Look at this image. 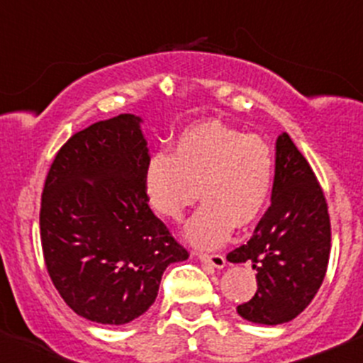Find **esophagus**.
I'll return each mask as SVG.
<instances>
[{
  "label": "esophagus",
  "mask_w": 363,
  "mask_h": 363,
  "mask_svg": "<svg viewBox=\"0 0 363 363\" xmlns=\"http://www.w3.org/2000/svg\"><path fill=\"white\" fill-rule=\"evenodd\" d=\"M199 258L200 262L208 263V265H212L214 269H223V267L226 265V259L223 255H205V252H199Z\"/></svg>",
  "instance_id": "esophagus-1"
}]
</instances>
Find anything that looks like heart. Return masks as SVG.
Listing matches in <instances>:
<instances>
[{"instance_id": "obj_1", "label": "heart", "mask_w": 363, "mask_h": 363, "mask_svg": "<svg viewBox=\"0 0 363 363\" xmlns=\"http://www.w3.org/2000/svg\"><path fill=\"white\" fill-rule=\"evenodd\" d=\"M274 155L262 137L219 123L182 131L172 155L156 152L144 168V193L156 214L181 221L200 199L203 207L186 228L196 247H216L233 225L247 226L269 202Z\"/></svg>"}]
</instances>
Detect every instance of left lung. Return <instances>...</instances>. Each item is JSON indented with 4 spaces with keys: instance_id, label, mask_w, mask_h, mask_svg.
<instances>
[{
    "instance_id": "left-lung-1",
    "label": "left lung",
    "mask_w": 363,
    "mask_h": 363,
    "mask_svg": "<svg viewBox=\"0 0 363 363\" xmlns=\"http://www.w3.org/2000/svg\"><path fill=\"white\" fill-rule=\"evenodd\" d=\"M330 256V218L313 168L288 133L276 140V174L269 211L247 244L228 252L251 262L258 290L237 307L244 320L281 325L298 316L323 283Z\"/></svg>"
}]
</instances>
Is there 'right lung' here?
Segmentation results:
<instances>
[{
    "instance_id": "obj_1",
    "label": "right lung",
    "mask_w": 363,
    "mask_h": 363,
    "mask_svg": "<svg viewBox=\"0 0 363 363\" xmlns=\"http://www.w3.org/2000/svg\"><path fill=\"white\" fill-rule=\"evenodd\" d=\"M140 123L121 113L75 133L43 186L47 270L65 302L94 323L124 325L144 314L164 269L189 256L145 199L149 149Z\"/></svg>"
}]
</instances>
